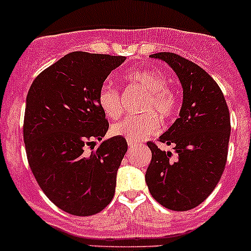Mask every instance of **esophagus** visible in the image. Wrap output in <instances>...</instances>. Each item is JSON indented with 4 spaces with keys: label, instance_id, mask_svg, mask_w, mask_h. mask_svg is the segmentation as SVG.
<instances>
[{
    "label": "esophagus",
    "instance_id": "obj_1",
    "mask_svg": "<svg viewBox=\"0 0 251 251\" xmlns=\"http://www.w3.org/2000/svg\"><path fill=\"white\" fill-rule=\"evenodd\" d=\"M136 146H137V143L134 141H130V139L128 141V147H129V148H134Z\"/></svg>",
    "mask_w": 251,
    "mask_h": 251
}]
</instances>
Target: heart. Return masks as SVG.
<instances>
[{"mask_svg": "<svg viewBox=\"0 0 251 251\" xmlns=\"http://www.w3.org/2000/svg\"><path fill=\"white\" fill-rule=\"evenodd\" d=\"M126 79L147 94L142 104V110L146 113L122 119L113 126L112 133L115 136L127 137L130 141H143L158 132L159 121L156 114L162 119L174 115L177 108V95L167 86L166 75L157 70L137 69L128 73ZM98 101L104 114L109 118H118L123 112L121 95L113 86L104 85L101 88ZM153 111L156 114L154 115Z\"/></svg>", "mask_w": 251, "mask_h": 251, "instance_id": "obj_1", "label": "heart"}]
</instances>
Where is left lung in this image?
Masks as SVG:
<instances>
[{
	"instance_id": "left-lung-1",
	"label": "left lung",
	"mask_w": 251,
	"mask_h": 251,
	"mask_svg": "<svg viewBox=\"0 0 251 251\" xmlns=\"http://www.w3.org/2000/svg\"><path fill=\"white\" fill-rule=\"evenodd\" d=\"M151 57L165 61L176 73L183 98L179 117L159 137L174 147L176 158L148 142L152 161L146 183L162 206L187 211L203 202L220 181L231 130L229 108L216 81L202 68L172 52Z\"/></svg>"
}]
</instances>
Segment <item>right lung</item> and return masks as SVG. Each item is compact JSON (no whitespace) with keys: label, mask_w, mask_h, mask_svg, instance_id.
<instances>
[{"label":"right lung","mask_w":251,"mask_h":251,"mask_svg":"<svg viewBox=\"0 0 251 251\" xmlns=\"http://www.w3.org/2000/svg\"><path fill=\"white\" fill-rule=\"evenodd\" d=\"M124 56L74 51L40 73L26 98L24 141L28 165L50 201L75 216L112 201L126 138L103 139L109 124L98 101L106 76ZM101 145L88 153L86 145Z\"/></svg>","instance_id":"1"}]
</instances>
